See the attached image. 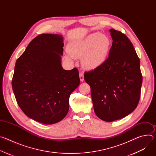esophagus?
<instances>
[{"label": "esophagus", "mask_w": 156, "mask_h": 156, "mask_svg": "<svg viewBox=\"0 0 156 156\" xmlns=\"http://www.w3.org/2000/svg\"><path fill=\"white\" fill-rule=\"evenodd\" d=\"M84 74L83 73H80V79L81 82L84 81Z\"/></svg>", "instance_id": "34e87169"}]
</instances>
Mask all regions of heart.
Returning <instances> with one entry per match:
<instances>
[{
    "label": "heart",
    "instance_id": "b5f03b06",
    "mask_svg": "<svg viewBox=\"0 0 156 156\" xmlns=\"http://www.w3.org/2000/svg\"><path fill=\"white\" fill-rule=\"evenodd\" d=\"M111 46L112 41L108 36L96 32L71 42L67 51L72 58L82 57L81 65L84 69L94 70L105 63Z\"/></svg>",
    "mask_w": 156,
    "mask_h": 156
}]
</instances>
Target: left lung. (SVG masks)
Masks as SVG:
<instances>
[{
  "mask_svg": "<svg viewBox=\"0 0 156 156\" xmlns=\"http://www.w3.org/2000/svg\"><path fill=\"white\" fill-rule=\"evenodd\" d=\"M113 42L108 57L99 68L86 72L96 115L105 122L121 119L134 110L139 102L143 77L140 60L128 37L110 30Z\"/></svg>",
  "mask_w": 156,
  "mask_h": 156,
  "instance_id": "left-lung-1",
  "label": "left lung"
}]
</instances>
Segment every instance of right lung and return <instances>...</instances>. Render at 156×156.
I'll list each match as a JSON object with an SVG mask.
<instances>
[{
  "label": "right lung",
  "mask_w": 156,
  "mask_h": 156,
  "mask_svg": "<svg viewBox=\"0 0 156 156\" xmlns=\"http://www.w3.org/2000/svg\"><path fill=\"white\" fill-rule=\"evenodd\" d=\"M62 35L41 34L16 60L12 85L16 102L30 119L51 125L69 110V98L80 84L76 68L63 70Z\"/></svg>",
  "instance_id": "add662e5"
}]
</instances>
